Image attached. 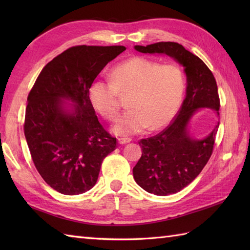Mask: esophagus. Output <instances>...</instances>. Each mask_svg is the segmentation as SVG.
I'll use <instances>...</instances> for the list:
<instances>
[{
    "label": "esophagus",
    "instance_id": "esophagus-1",
    "mask_svg": "<svg viewBox=\"0 0 250 250\" xmlns=\"http://www.w3.org/2000/svg\"><path fill=\"white\" fill-rule=\"evenodd\" d=\"M132 140L130 139V137H119L118 139V143L119 144H121V145H124V144H126V143H130Z\"/></svg>",
    "mask_w": 250,
    "mask_h": 250
}]
</instances>
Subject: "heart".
Listing matches in <instances>:
<instances>
[{
    "label": "heart",
    "instance_id": "heart-1",
    "mask_svg": "<svg viewBox=\"0 0 250 250\" xmlns=\"http://www.w3.org/2000/svg\"><path fill=\"white\" fill-rule=\"evenodd\" d=\"M184 92V73L177 65L135 56L111 68L109 81H93L88 97L104 119L113 121L120 109V95H129L126 105L130 109L113 128L116 134L128 136L148 126L151 130L166 126L178 111Z\"/></svg>",
    "mask_w": 250,
    "mask_h": 250
}]
</instances>
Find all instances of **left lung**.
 <instances>
[{"instance_id": "1", "label": "left lung", "mask_w": 250, "mask_h": 250, "mask_svg": "<svg viewBox=\"0 0 250 250\" xmlns=\"http://www.w3.org/2000/svg\"><path fill=\"white\" fill-rule=\"evenodd\" d=\"M144 54H166L185 67L187 94L176 117L160 133L139 142L142 157L133 167L137 185L156 195L176 193L198 176L208 162L214 150L216 125L202 141L191 140L187 125L196 110L220 107L216 79L199 57L174 42H159L151 45L135 46Z\"/></svg>"}]
</instances>
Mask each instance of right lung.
Listing matches in <instances>:
<instances>
[{
  "mask_svg": "<svg viewBox=\"0 0 250 250\" xmlns=\"http://www.w3.org/2000/svg\"><path fill=\"white\" fill-rule=\"evenodd\" d=\"M125 46L79 45L47 63L28 95L24 135L34 166L58 192L75 195L95 185L103 159L118 142L100 124L88 89ZM61 98L75 102L65 113Z\"/></svg>",
  "mask_w": 250,
  "mask_h": 250,
  "instance_id": "right-lung-1",
  "label": "right lung"
}]
</instances>
